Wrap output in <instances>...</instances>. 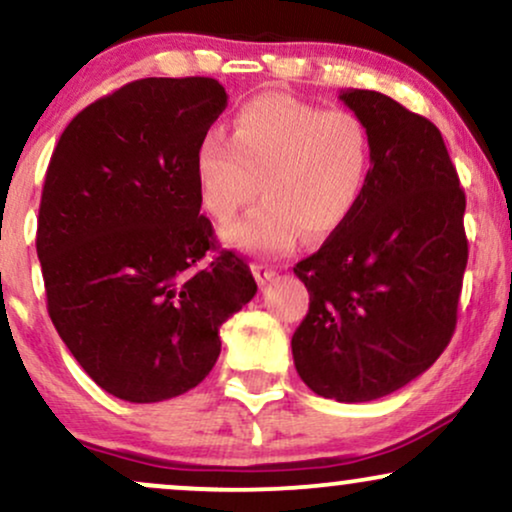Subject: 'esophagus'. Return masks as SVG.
Segmentation results:
<instances>
[{
    "label": "esophagus",
    "mask_w": 512,
    "mask_h": 512,
    "mask_svg": "<svg viewBox=\"0 0 512 512\" xmlns=\"http://www.w3.org/2000/svg\"><path fill=\"white\" fill-rule=\"evenodd\" d=\"M252 274H255V279L260 281V286H267L269 281L276 279V269L267 267V264H252Z\"/></svg>",
    "instance_id": "obj_1"
}]
</instances>
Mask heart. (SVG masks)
I'll return each instance as SVG.
<instances>
[{
	"mask_svg": "<svg viewBox=\"0 0 512 512\" xmlns=\"http://www.w3.org/2000/svg\"><path fill=\"white\" fill-rule=\"evenodd\" d=\"M372 171V138L360 116L286 95H260L233 119L231 140L209 133L197 147L202 207L221 224L260 193L264 200L224 231L240 250H291L300 231L324 240L353 217Z\"/></svg>",
	"mask_w": 512,
	"mask_h": 512,
	"instance_id": "obj_1",
	"label": "heart"
}]
</instances>
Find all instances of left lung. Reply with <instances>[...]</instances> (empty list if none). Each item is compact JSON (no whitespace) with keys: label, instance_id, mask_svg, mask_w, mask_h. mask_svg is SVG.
Returning a JSON list of instances; mask_svg holds the SVG:
<instances>
[{"label":"left lung","instance_id":"left-lung-1","mask_svg":"<svg viewBox=\"0 0 512 512\" xmlns=\"http://www.w3.org/2000/svg\"><path fill=\"white\" fill-rule=\"evenodd\" d=\"M338 100L369 128L372 171L343 229L293 267L310 310L291 348L317 396L367 403L439 360L467 267L465 193L441 131L374 90Z\"/></svg>","mask_w":512,"mask_h":512}]
</instances>
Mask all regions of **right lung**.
<instances>
[{"label":"right lung","mask_w":512,"mask_h":512,"mask_svg":"<svg viewBox=\"0 0 512 512\" xmlns=\"http://www.w3.org/2000/svg\"><path fill=\"white\" fill-rule=\"evenodd\" d=\"M226 109L214 78H143L61 133L38 217L47 312L88 377L128 403L195 389L219 326L257 293L200 214L197 147Z\"/></svg>","instance_id":"right-lung-1"}]
</instances>
